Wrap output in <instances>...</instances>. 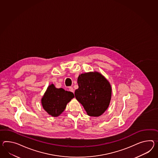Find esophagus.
Returning <instances> with one entry per match:
<instances>
[{"instance_id":"1","label":"esophagus","mask_w":158,"mask_h":158,"mask_svg":"<svg viewBox=\"0 0 158 158\" xmlns=\"http://www.w3.org/2000/svg\"><path fill=\"white\" fill-rule=\"evenodd\" d=\"M69 91H71V92H72V93H74V89H73V87H69Z\"/></svg>"}]
</instances>
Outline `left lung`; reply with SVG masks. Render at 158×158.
Here are the masks:
<instances>
[{
  "label": "left lung",
  "instance_id": "8db88e82",
  "mask_svg": "<svg viewBox=\"0 0 158 158\" xmlns=\"http://www.w3.org/2000/svg\"><path fill=\"white\" fill-rule=\"evenodd\" d=\"M79 88L75 91L77 101L87 115L99 116L107 109L111 98V86L98 72L81 73L77 78Z\"/></svg>",
  "mask_w": 158,
  "mask_h": 158
}]
</instances>
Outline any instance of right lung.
Returning <instances> with one entry per match:
<instances>
[{"label": "right lung", "mask_w": 158, "mask_h": 158, "mask_svg": "<svg viewBox=\"0 0 158 158\" xmlns=\"http://www.w3.org/2000/svg\"><path fill=\"white\" fill-rule=\"evenodd\" d=\"M73 98V93L62 88L57 89L51 84L47 89L41 102L43 108L49 115L57 117L64 111L67 104Z\"/></svg>", "instance_id": "1"}]
</instances>
